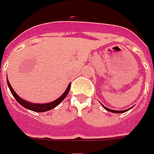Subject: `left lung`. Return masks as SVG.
<instances>
[{"label":"left lung","instance_id":"8db88e82","mask_svg":"<svg viewBox=\"0 0 154 154\" xmlns=\"http://www.w3.org/2000/svg\"><path fill=\"white\" fill-rule=\"evenodd\" d=\"M102 105H103V104H102ZM103 107L106 110H108V111H109V112H112V113H124V112H126L127 110H129L130 109H125V110H120V111H119V110H113V109H108V108H106L105 106H103Z\"/></svg>","mask_w":154,"mask_h":154}]
</instances>
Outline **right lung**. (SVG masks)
Masks as SVG:
<instances>
[{
    "label": "right lung",
    "mask_w": 154,
    "mask_h": 154,
    "mask_svg": "<svg viewBox=\"0 0 154 154\" xmlns=\"http://www.w3.org/2000/svg\"><path fill=\"white\" fill-rule=\"evenodd\" d=\"M7 85L10 88V91H11V94L13 95V97L15 98V99L18 102V103L23 106V107L26 108L28 109H30V110H33L34 112H45V111H48V110H51L52 109L55 108L57 105H59L60 103H61L63 101V99L66 97V95L68 94L69 91H70V88H71V83H69L68 87L66 88V90L64 92V94L60 98H58L57 99H55L54 101H52L51 103H30V102H28L24 99H21L18 95L17 94L15 93V91L12 89L10 82L7 79Z\"/></svg>",
    "instance_id": "right-lung-1"
}]
</instances>
